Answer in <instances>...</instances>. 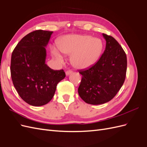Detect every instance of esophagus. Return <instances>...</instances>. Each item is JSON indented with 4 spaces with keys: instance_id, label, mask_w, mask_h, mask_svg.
<instances>
[{
    "instance_id": "esophagus-1",
    "label": "esophagus",
    "mask_w": 147,
    "mask_h": 147,
    "mask_svg": "<svg viewBox=\"0 0 147 147\" xmlns=\"http://www.w3.org/2000/svg\"><path fill=\"white\" fill-rule=\"evenodd\" d=\"M72 73V70H67L66 72H65V74H66V75H69L71 74Z\"/></svg>"
}]
</instances>
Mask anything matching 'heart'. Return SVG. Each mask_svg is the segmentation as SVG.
Returning a JSON list of instances; mask_svg holds the SVG:
<instances>
[{"label":"heart","mask_w":147,"mask_h":147,"mask_svg":"<svg viewBox=\"0 0 147 147\" xmlns=\"http://www.w3.org/2000/svg\"><path fill=\"white\" fill-rule=\"evenodd\" d=\"M103 44L99 38H92L91 35L71 34L61 38L58 42L61 52L71 55V63L75 68L84 69L90 67L99 59ZM52 52L60 56L59 51L53 48Z\"/></svg>","instance_id":"b5f03b06"}]
</instances>
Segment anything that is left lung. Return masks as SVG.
I'll return each mask as SVG.
<instances>
[{
    "label": "left lung",
    "instance_id": "obj_1",
    "mask_svg": "<svg viewBox=\"0 0 147 147\" xmlns=\"http://www.w3.org/2000/svg\"><path fill=\"white\" fill-rule=\"evenodd\" d=\"M105 50L95 64L79 70L82 75L78 94L87 104L99 105L112 100L126 78V53L113 37L103 34Z\"/></svg>",
    "mask_w": 147,
    "mask_h": 147
}]
</instances>
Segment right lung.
<instances>
[{
	"mask_svg": "<svg viewBox=\"0 0 147 147\" xmlns=\"http://www.w3.org/2000/svg\"><path fill=\"white\" fill-rule=\"evenodd\" d=\"M53 31L37 30L24 36L11 54V77L21 98L33 106L50 102L57 84L65 77L64 70L45 64L46 49Z\"/></svg>",
	"mask_w": 147,
	"mask_h": 147,
	"instance_id": "obj_1",
	"label": "right lung"
}]
</instances>
